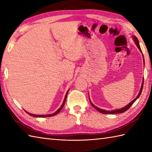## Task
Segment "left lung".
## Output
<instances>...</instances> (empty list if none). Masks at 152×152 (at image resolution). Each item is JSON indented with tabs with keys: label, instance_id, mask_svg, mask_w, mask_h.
<instances>
[{
	"label": "left lung",
	"instance_id": "8db88e82",
	"mask_svg": "<svg viewBox=\"0 0 152 152\" xmlns=\"http://www.w3.org/2000/svg\"><path fill=\"white\" fill-rule=\"evenodd\" d=\"M133 39H134V41L135 44H136V45H137V46L138 47V49H139V50L142 52V50H141V48H140V47L139 42H138V38H137L136 37L133 36ZM143 58H144V56H143ZM143 85H144V78H143V80H142V86H141V88H140V92H139V93H138V95H137V97L135 98V99L133 100V101H132L129 103V104H127V106H125V107L122 108H120V109L114 110H102V109H101V108H98V107H96V106H95L94 104H93V103L91 102V101H90V99H89V101H90V102H91V105L93 106V107H94L96 110H98L99 112L102 113V114H119V113L124 112H125V111H127V110H128L129 108L131 107V106H132V104H133V103L137 101V99L138 97H139L140 94H141V93H142V91Z\"/></svg>",
	"mask_w": 152,
	"mask_h": 152
}]
</instances>
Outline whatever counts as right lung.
I'll return each mask as SVG.
<instances>
[{"label": "right lung", "mask_w": 152, "mask_h": 152, "mask_svg": "<svg viewBox=\"0 0 152 152\" xmlns=\"http://www.w3.org/2000/svg\"><path fill=\"white\" fill-rule=\"evenodd\" d=\"M68 92H69V90H68V91H67V93H66V95H65V97H64V101H63V104L61 105V107L57 110L56 112H54V113H53L52 114H46V115H36V114H30V113H28V112H26L27 114H28V115H31V116H33V117H37V118H46V117H51V116H53V115H56V114H57L58 113H59L61 110H62V108H63V107L64 106V103H65V101H66V96H67V94H68Z\"/></svg>", "instance_id": "right-lung-1"}]
</instances>
